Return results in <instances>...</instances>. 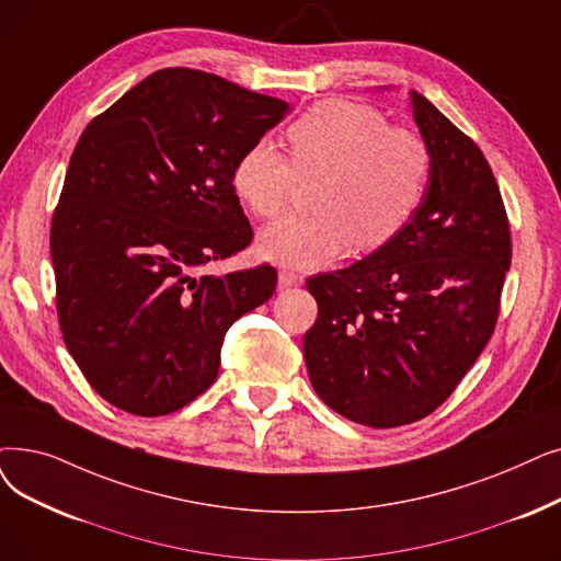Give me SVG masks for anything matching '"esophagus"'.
<instances>
[{
  "label": "esophagus",
  "mask_w": 561,
  "mask_h": 561,
  "mask_svg": "<svg viewBox=\"0 0 561 561\" xmlns=\"http://www.w3.org/2000/svg\"><path fill=\"white\" fill-rule=\"evenodd\" d=\"M279 284L282 286H298V284H302V275L296 271H288V267H279Z\"/></svg>",
  "instance_id": "obj_1"
}]
</instances>
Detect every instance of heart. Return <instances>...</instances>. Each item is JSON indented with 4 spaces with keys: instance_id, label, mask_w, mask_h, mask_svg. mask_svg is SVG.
Returning a JSON list of instances; mask_svg holds the SVG:
<instances>
[{
    "instance_id": "heart-1",
    "label": "heart",
    "mask_w": 561,
    "mask_h": 561,
    "mask_svg": "<svg viewBox=\"0 0 561 561\" xmlns=\"http://www.w3.org/2000/svg\"><path fill=\"white\" fill-rule=\"evenodd\" d=\"M290 160L271 141L248 146L233 164L238 199L265 220L284 215L300 181H321L311 217H288L261 233V252L290 267H319L351 242L389 245L420 210L433 158L426 141L353 101H323L288 126Z\"/></svg>"
}]
</instances>
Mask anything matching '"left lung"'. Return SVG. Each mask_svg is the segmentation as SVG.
<instances>
[{"label": "left lung", "mask_w": 561, "mask_h": 561, "mask_svg": "<svg viewBox=\"0 0 561 561\" xmlns=\"http://www.w3.org/2000/svg\"><path fill=\"white\" fill-rule=\"evenodd\" d=\"M433 167L426 197L389 245L307 279L309 380L351 422L394 428L440 408L495 332L511 229L479 146L412 91Z\"/></svg>", "instance_id": "8db88e82"}]
</instances>
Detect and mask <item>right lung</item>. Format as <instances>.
<instances>
[{
  "label": "right lung",
  "mask_w": 561,
  "mask_h": 561,
  "mask_svg": "<svg viewBox=\"0 0 561 561\" xmlns=\"http://www.w3.org/2000/svg\"><path fill=\"white\" fill-rule=\"evenodd\" d=\"M288 103L213 72L162 68L93 116L50 227L64 344L107 403L160 417L215 382L227 330L277 271L204 275L252 245L233 164Z\"/></svg>",
  "instance_id": "1"
}]
</instances>
